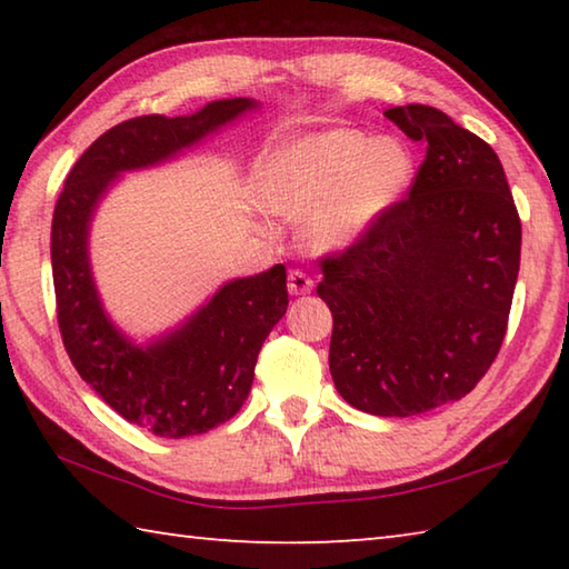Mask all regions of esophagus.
<instances>
[{
    "label": "esophagus",
    "mask_w": 569,
    "mask_h": 569,
    "mask_svg": "<svg viewBox=\"0 0 569 569\" xmlns=\"http://www.w3.org/2000/svg\"><path fill=\"white\" fill-rule=\"evenodd\" d=\"M313 291V281L301 271H291L288 273V293L291 296H306Z\"/></svg>",
    "instance_id": "obj_1"
}]
</instances>
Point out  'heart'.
Listing matches in <instances>:
<instances>
[{
  "mask_svg": "<svg viewBox=\"0 0 569 569\" xmlns=\"http://www.w3.org/2000/svg\"><path fill=\"white\" fill-rule=\"evenodd\" d=\"M413 172L417 162L407 142L326 128L298 134L268 158L258 200L268 213L301 218L306 246L341 253L407 196Z\"/></svg>",
  "mask_w": 569,
  "mask_h": 569,
  "instance_id": "heart-1",
  "label": "heart"
}]
</instances>
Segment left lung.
<instances>
[{
  "label": "left lung",
  "instance_id": "left-lung-1",
  "mask_svg": "<svg viewBox=\"0 0 569 569\" xmlns=\"http://www.w3.org/2000/svg\"><path fill=\"white\" fill-rule=\"evenodd\" d=\"M427 142L407 200L341 256L326 258L336 391L373 417L459 401L502 346L522 226L497 152L429 104L387 110Z\"/></svg>",
  "mask_w": 569,
  "mask_h": 569
}]
</instances>
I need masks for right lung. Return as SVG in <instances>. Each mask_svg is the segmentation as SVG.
Instances as JSON below:
<instances>
[{"label": "right lung", "instance_id": "obj_1", "mask_svg": "<svg viewBox=\"0 0 569 569\" xmlns=\"http://www.w3.org/2000/svg\"><path fill=\"white\" fill-rule=\"evenodd\" d=\"M258 108L253 98H228L178 118L114 124L74 162L54 206L50 250L64 349L108 407L156 437L206 435L243 407L258 351L286 313V268L230 278L176 326L138 339L108 313L94 281V216L122 176L178 160Z\"/></svg>", "mask_w": 569, "mask_h": 569}]
</instances>
